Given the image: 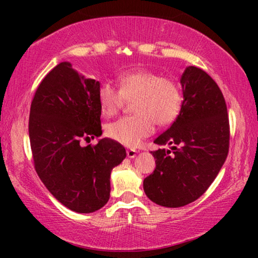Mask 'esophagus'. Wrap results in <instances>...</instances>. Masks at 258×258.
I'll list each match as a JSON object with an SVG mask.
<instances>
[{
  "instance_id": "34e87169",
  "label": "esophagus",
  "mask_w": 258,
  "mask_h": 258,
  "mask_svg": "<svg viewBox=\"0 0 258 258\" xmlns=\"http://www.w3.org/2000/svg\"><path fill=\"white\" fill-rule=\"evenodd\" d=\"M126 154H128V156H133V155L135 154V150H134V149H129L128 151H126Z\"/></svg>"
}]
</instances>
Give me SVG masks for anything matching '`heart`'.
Listing matches in <instances>:
<instances>
[{"mask_svg": "<svg viewBox=\"0 0 258 258\" xmlns=\"http://www.w3.org/2000/svg\"><path fill=\"white\" fill-rule=\"evenodd\" d=\"M141 104H142L144 114L153 118L170 117L175 109L172 95L160 89L153 90L149 94L144 95ZM124 123L126 122L123 121L119 124H124ZM119 140L123 141V136L119 137Z\"/></svg>", "mask_w": 258, "mask_h": 258, "instance_id": "1", "label": "heart"}]
</instances>
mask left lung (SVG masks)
I'll return each instance as SVG.
<instances>
[{"label": "left lung", "instance_id": "obj_1", "mask_svg": "<svg viewBox=\"0 0 258 258\" xmlns=\"http://www.w3.org/2000/svg\"><path fill=\"white\" fill-rule=\"evenodd\" d=\"M100 82L69 62L55 67L36 89L30 105L29 140L35 170L52 196L68 209L94 213L110 197V172L125 149L101 139ZM90 135L87 143L79 140Z\"/></svg>", "mask_w": 258, "mask_h": 258}]
</instances>
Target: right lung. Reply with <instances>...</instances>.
<instances>
[{
	"mask_svg": "<svg viewBox=\"0 0 258 258\" xmlns=\"http://www.w3.org/2000/svg\"><path fill=\"white\" fill-rule=\"evenodd\" d=\"M177 117L154 143V172L143 181L148 199L179 208L200 199L220 172L229 151V117L223 94L202 69L186 67L181 75Z\"/></svg>",
	"mask_w": 258,
	"mask_h": 258,
	"instance_id": "obj_1",
	"label": "right lung"
}]
</instances>
